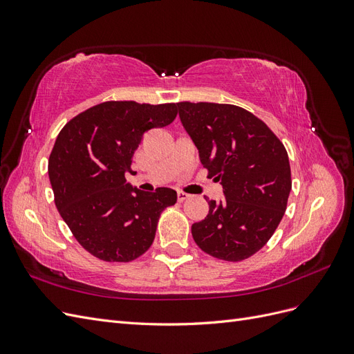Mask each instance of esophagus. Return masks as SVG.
<instances>
[{"mask_svg": "<svg viewBox=\"0 0 354 354\" xmlns=\"http://www.w3.org/2000/svg\"><path fill=\"white\" fill-rule=\"evenodd\" d=\"M189 198V195L187 194H185V192H177V199H178V202H183V201H186Z\"/></svg>", "mask_w": 354, "mask_h": 354, "instance_id": "34e87169", "label": "esophagus"}]
</instances>
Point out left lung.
I'll return each mask as SVG.
<instances>
[{"label": "left lung", "mask_w": 354, "mask_h": 354, "mask_svg": "<svg viewBox=\"0 0 354 354\" xmlns=\"http://www.w3.org/2000/svg\"><path fill=\"white\" fill-rule=\"evenodd\" d=\"M177 108L201 164L224 194L218 203L208 201V216L192 224V236L216 259H248L272 238L285 214L292 186L286 149L239 106L181 102Z\"/></svg>", "instance_id": "obj_1"}]
</instances>
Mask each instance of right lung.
<instances>
[{
  "instance_id": "obj_1",
  "label": "right lung",
  "mask_w": 354,
  "mask_h": 354,
  "mask_svg": "<svg viewBox=\"0 0 354 354\" xmlns=\"http://www.w3.org/2000/svg\"><path fill=\"white\" fill-rule=\"evenodd\" d=\"M177 104L104 102L71 120L48 159V177L62 218L84 250L103 261L127 263L152 245L160 212L177 192H143L127 183L147 130L169 125Z\"/></svg>"
}]
</instances>
